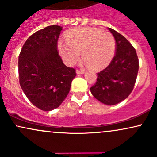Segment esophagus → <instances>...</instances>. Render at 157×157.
<instances>
[{"label":"esophagus","mask_w":157,"mask_h":157,"mask_svg":"<svg viewBox=\"0 0 157 157\" xmlns=\"http://www.w3.org/2000/svg\"><path fill=\"white\" fill-rule=\"evenodd\" d=\"M76 73H77V75H83L85 72H84V71H79V70H77Z\"/></svg>","instance_id":"34e87169"}]
</instances>
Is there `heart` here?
I'll list each match as a JSON object with an SVG mask.
<instances>
[{
    "mask_svg": "<svg viewBox=\"0 0 157 157\" xmlns=\"http://www.w3.org/2000/svg\"><path fill=\"white\" fill-rule=\"evenodd\" d=\"M66 43L59 42L57 49L68 66L79 60L80 52L91 69L100 71L112 61L116 51L113 35L107 31L94 27H79L66 33Z\"/></svg>",
    "mask_w": 157,
    "mask_h": 157,
    "instance_id": "heart-1",
    "label": "heart"
}]
</instances>
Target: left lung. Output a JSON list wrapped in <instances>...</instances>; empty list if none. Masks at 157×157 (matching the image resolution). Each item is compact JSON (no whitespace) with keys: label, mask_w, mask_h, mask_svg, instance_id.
Returning <instances> with one entry per match:
<instances>
[{"label":"left lung","mask_w":157,"mask_h":157,"mask_svg":"<svg viewBox=\"0 0 157 157\" xmlns=\"http://www.w3.org/2000/svg\"><path fill=\"white\" fill-rule=\"evenodd\" d=\"M116 41V55L108 67L97 74V82L90 89L97 100L113 105L125 100L132 91L139 70L135 48L129 41L109 28Z\"/></svg>","instance_id":"8db88e82"}]
</instances>
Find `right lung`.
<instances>
[{
    "label": "right lung",
    "instance_id": "right-lung-1",
    "mask_svg": "<svg viewBox=\"0 0 157 157\" xmlns=\"http://www.w3.org/2000/svg\"><path fill=\"white\" fill-rule=\"evenodd\" d=\"M62 29L49 26L36 32L26 40L18 57L21 89L34 105L45 111L61 105L76 76L75 70L67 67L57 52Z\"/></svg>",
    "mask_w": 157,
    "mask_h": 157
}]
</instances>
